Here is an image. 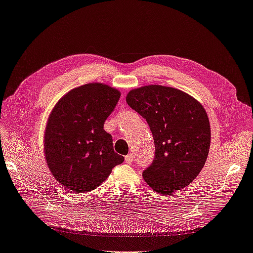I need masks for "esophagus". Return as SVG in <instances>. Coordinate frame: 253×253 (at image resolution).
I'll return each mask as SVG.
<instances>
[{"instance_id": "1", "label": "esophagus", "mask_w": 253, "mask_h": 253, "mask_svg": "<svg viewBox=\"0 0 253 253\" xmlns=\"http://www.w3.org/2000/svg\"><path fill=\"white\" fill-rule=\"evenodd\" d=\"M125 160H126V163H127V164H131L132 163V161H133V154L131 153V154H127L126 158H125Z\"/></svg>"}]
</instances>
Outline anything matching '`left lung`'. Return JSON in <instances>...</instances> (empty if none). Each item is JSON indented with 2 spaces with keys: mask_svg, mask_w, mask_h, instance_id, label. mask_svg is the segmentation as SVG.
<instances>
[{
  "mask_svg": "<svg viewBox=\"0 0 253 253\" xmlns=\"http://www.w3.org/2000/svg\"><path fill=\"white\" fill-rule=\"evenodd\" d=\"M128 106L151 129L155 154L142 173L155 192L168 195L189 185L208 159L211 127L203 106L172 87L143 86L126 95Z\"/></svg>",
  "mask_w": 253,
  "mask_h": 253,
  "instance_id": "1",
  "label": "left lung"
}]
</instances>
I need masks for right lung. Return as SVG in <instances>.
<instances>
[{
  "mask_svg": "<svg viewBox=\"0 0 253 253\" xmlns=\"http://www.w3.org/2000/svg\"><path fill=\"white\" fill-rule=\"evenodd\" d=\"M119 98L115 88L86 84L65 94L53 108L44 134L45 160L68 189L91 192L124 162L103 128Z\"/></svg>",
  "mask_w": 253,
  "mask_h": 253,
  "instance_id": "1",
  "label": "right lung"
}]
</instances>
